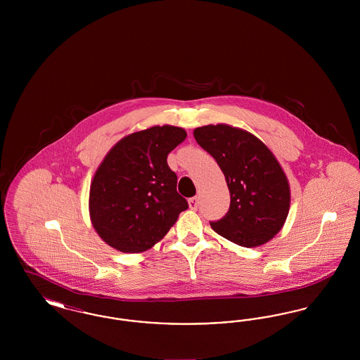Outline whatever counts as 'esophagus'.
Segmentation results:
<instances>
[{
	"label": "esophagus",
	"mask_w": 360,
	"mask_h": 360,
	"mask_svg": "<svg viewBox=\"0 0 360 360\" xmlns=\"http://www.w3.org/2000/svg\"><path fill=\"white\" fill-rule=\"evenodd\" d=\"M188 206L191 210H197L198 209V198L197 197H193L188 200Z\"/></svg>",
	"instance_id": "34e87169"
}]
</instances>
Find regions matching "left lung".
Instances as JSON below:
<instances>
[{"label": "left lung", "instance_id": "left-lung-1", "mask_svg": "<svg viewBox=\"0 0 360 360\" xmlns=\"http://www.w3.org/2000/svg\"><path fill=\"white\" fill-rule=\"evenodd\" d=\"M194 139L213 156L229 188L226 214L212 228L241 247L273 239L289 213V182L271 151L257 137L229 125L194 129Z\"/></svg>", "mask_w": 360, "mask_h": 360}]
</instances>
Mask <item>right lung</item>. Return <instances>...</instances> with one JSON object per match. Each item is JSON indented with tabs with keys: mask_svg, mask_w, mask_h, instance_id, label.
<instances>
[{
	"mask_svg": "<svg viewBox=\"0 0 360 360\" xmlns=\"http://www.w3.org/2000/svg\"><path fill=\"white\" fill-rule=\"evenodd\" d=\"M186 139L163 125L124 137L105 156L90 186V217L103 241L122 252H141L162 239L188 207L176 191L167 155Z\"/></svg>",
	"mask_w": 360,
	"mask_h": 360,
	"instance_id": "1",
	"label": "right lung"
}]
</instances>
